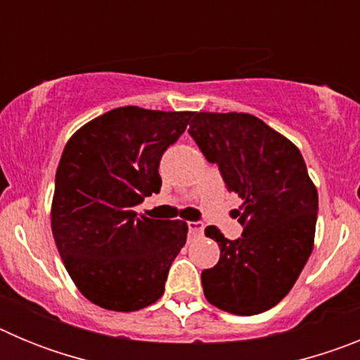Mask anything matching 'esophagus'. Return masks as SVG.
<instances>
[{"instance_id":"obj_1","label":"esophagus","mask_w":360,"mask_h":360,"mask_svg":"<svg viewBox=\"0 0 360 360\" xmlns=\"http://www.w3.org/2000/svg\"><path fill=\"white\" fill-rule=\"evenodd\" d=\"M187 227H189L191 234H202L203 232L202 221H189V224H187Z\"/></svg>"}]
</instances>
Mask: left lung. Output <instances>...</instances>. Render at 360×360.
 <instances>
[{"label": "left lung", "mask_w": 360, "mask_h": 360, "mask_svg": "<svg viewBox=\"0 0 360 360\" xmlns=\"http://www.w3.org/2000/svg\"><path fill=\"white\" fill-rule=\"evenodd\" d=\"M189 135L218 165L225 187L243 200L238 240L205 229L219 245V262L202 272L203 294L219 310L262 314L290 292L310 257L316 186L299 149L249 113H195Z\"/></svg>", "instance_id": "left-lung-1"}]
</instances>
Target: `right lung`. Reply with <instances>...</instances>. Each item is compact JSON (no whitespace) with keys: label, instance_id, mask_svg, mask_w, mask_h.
<instances>
[{"label":"right lung","instance_id":"obj_1","mask_svg":"<svg viewBox=\"0 0 360 360\" xmlns=\"http://www.w3.org/2000/svg\"><path fill=\"white\" fill-rule=\"evenodd\" d=\"M193 115L117 108L66 144L56 173L52 232L70 278L91 303L135 311L164 294L187 224L136 216L135 207L160 193L162 155Z\"/></svg>","mask_w":360,"mask_h":360}]
</instances>
